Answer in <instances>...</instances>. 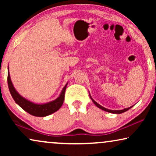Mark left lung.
Instances as JSON below:
<instances>
[{
  "label": "left lung",
  "instance_id": "1",
  "mask_svg": "<svg viewBox=\"0 0 156 156\" xmlns=\"http://www.w3.org/2000/svg\"><path fill=\"white\" fill-rule=\"evenodd\" d=\"M90 98H91V99L92 100V101L94 102V104L95 105L97 106V107H99V108H101V109H102V110L105 111V112H109V113H112V114H121V113H123V112H126V111L130 109V108L132 107V106H131V107L127 108H124V109H123V110H114H114H110V109H108V108H106L103 107V106H101V105H99V104H98V103H97V102H96L91 97H90Z\"/></svg>",
  "mask_w": 156,
  "mask_h": 156
}]
</instances>
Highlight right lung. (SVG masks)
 Returning a JSON list of instances; mask_svg holds the SVG:
<instances>
[{
    "instance_id": "obj_1",
    "label": "right lung",
    "mask_w": 156,
    "mask_h": 156,
    "mask_svg": "<svg viewBox=\"0 0 156 156\" xmlns=\"http://www.w3.org/2000/svg\"><path fill=\"white\" fill-rule=\"evenodd\" d=\"M8 84L10 92L11 94L12 97L15 100V101H16V103L18 104L23 109H24L25 112L29 113L30 114L39 117L48 116V115L53 114V113L57 112V110L60 108L64 102V99H65V93L66 87H67V84L65 85L59 97L57 99H55V101L43 104H36L28 101V100L25 99V98L21 97L17 92L14 88L13 85L12 84L11 80H10L9 71L8 72Z\"/></svg>"
}]
</instances>
